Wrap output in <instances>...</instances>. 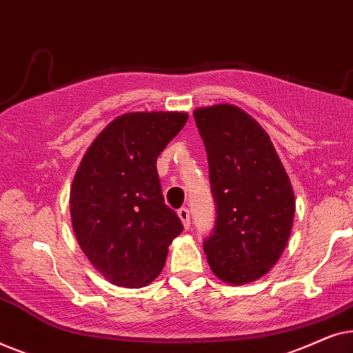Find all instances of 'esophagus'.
I'll use <instances>...</instances> for the list:
<instances>
[{"label":"esophagus","instance_id":"1","mask_svg":"<svg viewBox=\"0 0 353 353\" xmlns=\"http://www.w3.org/2000/svg\"><path fill=\"white\" fill-rule=\"evenodd\" d=\"M178 216H180V220H181L183 226H185V230H190V226H191L190 210H188V209H185V207H183V209L178 210Z\"/></svg>","mask_w":353,"mask_h":353}]
</instances>
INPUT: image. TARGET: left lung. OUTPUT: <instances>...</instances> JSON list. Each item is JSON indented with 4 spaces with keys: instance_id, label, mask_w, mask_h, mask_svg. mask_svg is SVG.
I'll return each mask as SVG.
<instances>
[{
    "instance_id": "8db88e82",
    "label": "left lung",
    "mask_w": 353,
    "mask_h": 353,
    "mask_svg": "<svg viewBox=\"0 0 353 353\" xmlns=\"http://www.w3.org/2000/svg\"><path fill=\"white\" fill-rule=\"evenodd\" d=\"M209 159L215 230L204 243L207 262L226 284L265 276L291 236L296 197L268 133L234 104L194 109Z\"/></svg>"
}]
</instances>
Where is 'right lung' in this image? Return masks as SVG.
<instances>
[{"mask_svg": "<svg viewBox=\"0 0 353 353\" xmlns=\"http://www.w3.org/2000/svg\"><path fill=\"white\" fill-rule=\"evenodd\" d=\"M186 120L181 110L119 115L77 168L69 197L72 228L90 263L115 286L151 284L183 231L163 201L156 162Z\"/></svg>", "mask_w": 353, "mask_h": 353, "instance_id": "right-lung-1", "label": "right lung"}]
</instances>
